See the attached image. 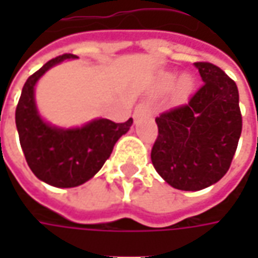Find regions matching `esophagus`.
Returning <instances> with one entry per match:
<instances>
[{
	"label": "esophagus",
	"instance_id": "esophagus-1",
	"mask_svg": "<svg viewBox=\"0 0 258 258\" xmlns=\"http://www.w3.org/2000/svg\"><path fill=\"white\" fill-rule=\"evenodd\" d=\"M152 113V104L149 102H142L136 106L135 109V117H139V116H146V114Z\"/></svg>",
	"mask_w": 258,
	"mask_h": 258
}]
</instances>
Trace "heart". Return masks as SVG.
Returning a JSON list of instances; mask_svg holds the SVG:
<instances>
[{"instance_id":"1","label":"heart","mask_w":258,"mask_h":258,"mask_svg":"<svg viewBox=\"0 0 258 258\" xmlns=\"http://www.w3.org/2000/svg\"><path fill=\"white\" fill-rule=\"evenodd\" d=\"M189 86H191V80L188 79V77H182V80L179 82V89L185 92V90H188L189 89Z\"/></svg>"}]
</instances>
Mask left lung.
<instances>
[{
    "label": "left lung",
    "mask_w": 258,
    "mask_h": 258,
    "mask_svg": "<svg viewBox=\"0 0 258 258\" xmlns=\"http://www.w3.org/2000/svg\"><path fill=\"white\" fill-rule=\"evenodd\" d=\"M203 86L186 103L165 110L155 122L151 159L176 189L200 191L227 173L243 129L238 89L218 66L195 63Z\"/></svg>",
    "instance_id": "1"
}]
</instances>
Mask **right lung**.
<instances>
[{
	"label": "right lung",
	"instance_id": "right-lung-1",
	"mask_svg": "<svg viewBox=\"0 0 258 258\" xmlns=\"http://www.w3.org/2000/svg\"><path fill=\"white\" fill-rule=\"evenodd\" d=\"M75 54H63L47 61L25 82L15 109V124L25 161L35 176L58 188H72L89 181L100 171L134 119L114 123L97 119L80 129H57L48 126L37 113L34 86L45 72Z\"/></svg>",
	"mask_w": 258,
	"mask_h": 258
}]
</instances>
